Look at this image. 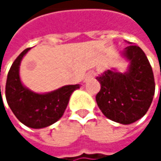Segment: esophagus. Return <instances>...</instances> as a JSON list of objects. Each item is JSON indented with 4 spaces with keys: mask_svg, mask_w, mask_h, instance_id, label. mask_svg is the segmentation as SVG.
Instances as JSON below:
<instances>
[{
    "mask_svg": "<svg viewBox=\"0 0 161 161\" xmlns=\"http://www.w3.org/2000/svg\"><path fill=\"white\" fill-rule=\"evenodd\" d=\"M95 75H96V73H95V72H89V73L86 75V78H85V82H87L88 80L92 79Z\"/></svg>",
    "mask_w": 161,
    "mask_h": 161,
    "instance_id": "esophagus-1",
    "label": "esophagus"
}]
</instances>
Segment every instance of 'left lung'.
Returning <instances> with one entry per match:
<instances>
[{
	"instance_id": "8db88e82",
	"label": "left lung",
	"mask_w": 161,
	"mask_h": 161,
	"mask_svg": "<svg viewBox=\"0 0 161 161\" xmlns=\"http://www.w3.org/2000/svg\"><path fill=\"white\" fill-rule=\"evenodd\" d=\"M122 51L130 62L125 73L107 70L96 79L101 90L96 102L103 114L114 122L128 125L142 118L148 111L155 94V80L145 52L131 45Z\"/></svg>"
}]
</instances>
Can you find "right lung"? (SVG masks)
<instances>
[{"label": "right lung", "instance_id": "1", "mask_svg": "<svg viewBox=\"0 0 161 161\" xmlns=\"http://www.w3.org/2000/svg\"><path fill=\"white\" fill-rule=\"evenodd\" d=\"M31 48L25 49L12 64L6 80L5 97L16 118L31 129H42L57 122L65 112L72 93L80 85L63 86L47 93H36L20 80L19 66Z\"/></svg>", "mask_w": 161, "mask_h": 161}]
</instances>
